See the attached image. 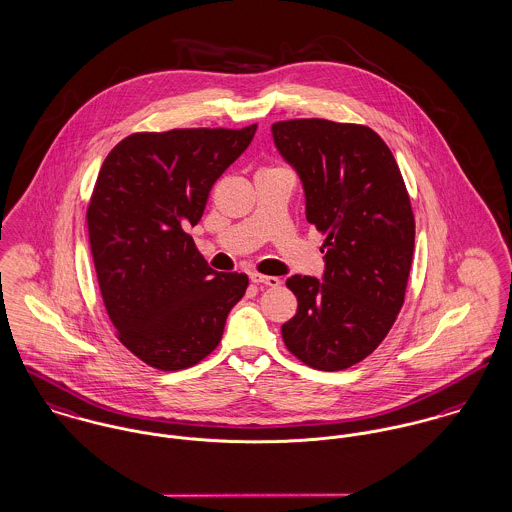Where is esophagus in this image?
<instances>
[{"mask_svg":"<svg viewBox=\"0 0 512 512\" xmlns=\"http://www.w3.org/2000/svg\"><path fill=\"white\" fill-rule=\"evenodd\" d=\"M251 278V282L253 284H261V286H271V288H275V286H280V278H276V276H265L259 275V273H251L249 275Z\"/></svg>","mask_w":512,"mask_h":512,"instance_id":"obj_1","label":"esophagus"}]
</instances>
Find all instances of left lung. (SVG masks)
Returning a JSON list of instances; mask_svg holds the SVG:
<instances>
[{
    "instance_id": "1",
    "label": "left lung",
    "mask_w": 512,
    "mask_h": 512,
    "mask_svg": "<svg viewBox=\"0 0 512 512\" xmlns=\"http://www.w3.org/2000/svg\"><path fill=\"white\" fill-rule=\"evenodd\" d=\"M271 130L304 183L308 222L325 236L323 282L286 280L298 312L282 339L315 370H345L378 349L405 302L415 247L409 193L392 150L364 124L294 118Z\"/></svg>"
}]
</instances>
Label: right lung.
I'll return each instance as SVG.
<instances>
[{"mask_svg": "<svg viewBox=\"0 0 512 512\" xmlns=\"http://www.w3.org/2000/svg\"><path fill=\"white\" fill-rule=\"evenodd\" d=\"M255 130L134 132L101 165L85 216L95 273L118 341L152 368L206 358L247 290L245 273H214L187 230Z\"/></svg>", "mask_w": 512, "mask_h": 512, "instance_id": "right-lung-1", "label": "right lung"}]
</instances>
